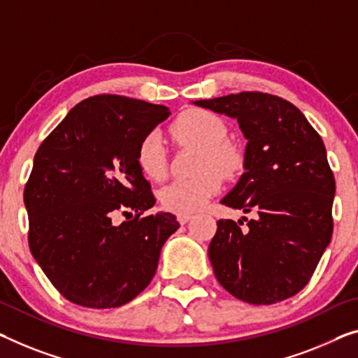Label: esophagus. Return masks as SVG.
I'll return each instance as SVG.
<instances>
[{"label": "esophagus", "mask_w": 358, "mask_h": 358, "mask_svg": "<svg viewBox=\"0 0 358 358\" xmlns=\"http://www.w3.org/2000/svg\"><path fill=\"white\" fill-rule=\"evenodd\" d=\"M177 220L181 223V225H185V223H188L191 220V215L189 213H178Z\"/></svg>", "instance_id": "34e87169"}]
</instances>
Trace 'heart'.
I'll list each match as a JSON object with an SVG mask.
<instances>
[{"label":"heart","instance_id":"obj_1","mask_svg":"<svg viewBox=\"0 0 358 358\" xmlns=\"http://www.w3.org/2000/svg\"><path fill=\"white\" fill-rule=\"evenodd\" d=\"M175 140L201 149L197 159L199 175L191 180H177L161 189L159 199L164 209L178 213H194L222 188V178L234 177L243 169V151L225 140L227 127L222 119L207 110L189 109L180 114L170 127ZM136 164L146 178L161 181L167 175L164 141L152 131L143 138L136 149Z\"/></svg>","mask_w":358,"mask_h":358}]
</instances>
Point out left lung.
Listing matches in <instances>:
<instances>
[{
    "label": "left lung",
    "mask_w": 358,
    "mask_h": 358,
    "mask_svg": "<svg viewBox=\"0 0 358 358\" xmlns=\"http://www.w3.org/2000/svg\"><path fill=\"white\" fill-rule=\"evenodd\" d=\"M193 104L238 120L244 173L220 201L255 220H218L209 244L213 273L239 301L270 306L307 285L333 234L334 177L306 115L278 96L244 92ZM241 225V222L238 220Z\"/></svg>",
    "instance_id": "left-lung-1"
}]
</instances>
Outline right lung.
Listing matches in <instances>:
<instances>
[{
  "label": "right lung",
  "mask_w": 358,
  "mask_h": 358,
  "mask_svg": "<svg viewBox=\"0 0 358 358\" xmlns=\"http://www.w3.org/2000/svg\"><path fill=\"white\" fill-rule=\"evenodd\" d=\"M169 108L117 94L78 103L41 143L25 185L29 246L52 286L77 306L120 307L156 275L177 217H141L156 199L136 164ZM122 211L136 217L115 226Z\"/></svg>",
  "instance_id": "right-lung-1"
}]
</instances>
